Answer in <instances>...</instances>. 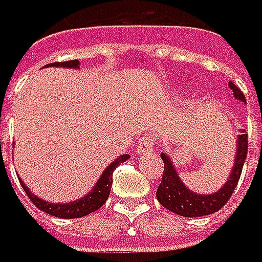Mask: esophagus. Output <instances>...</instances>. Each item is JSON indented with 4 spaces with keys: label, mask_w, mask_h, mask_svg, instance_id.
<instances>
[{
    "label": "esophagus",
    "mask_w": 262,
    "mask_h": 262,
    "mask_svg": "<svg viewBox=\"0 0 262 262\" xmlns=\"http://www.w3.org/2000/svg\"><path fill=\"white\" fill-rule=\"evenodd\" d=\"M155 140H157V137H155L153 134H143L140 138H138V143H137V151H138V155L150 153L153 150Z\"/></svg>",
    "instance_id": "esophagus-1"
}]
</instances>
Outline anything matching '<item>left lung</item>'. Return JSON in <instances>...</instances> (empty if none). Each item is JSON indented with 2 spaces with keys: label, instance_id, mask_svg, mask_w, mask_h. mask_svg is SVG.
<instances>
[{
  "label": "left lung",
  "instance_id": "1",
  "mask_svg": "<svg viewBox=\"0 0 262 262\" xmlns=\"http://www.w3.org/2000/svg\"><path fill=\"white\" fill-rule=\"evenodd\" d=\"M228 84L231 90H233L235 98L245 101V94L242 93V90L231 81ZM246 155H248V134L245 130H242V135L238 138V150H236V157H235V164H233V169H231V174L227 179L225 186L215 194L202 195V194L191 192L183 183H181V179L178 176V172L174 171V168H172L169 158L164 153H161L164 168H163L161 184L158 186V191H157L158 202L163 205V207H166L168 210L181 215V217H202V215H210L213 212H219L223 205L230 201L231 194L235 191L238 179L242 176V169H243V164L246 160Z\"/></svg>",
  "mask_w": 262,
  "mask_h": 262
}]
</instances>
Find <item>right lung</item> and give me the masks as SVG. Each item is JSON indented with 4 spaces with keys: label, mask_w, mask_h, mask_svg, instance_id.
<instances>
[{
    "label": "right lung",
    "mask_w": 262,
    "mask_h": 262,
    "mask_svg": "<svg viewBox=\"0 0 262 262\" xmlns=\"http://www.w3.org/2000/svg\"><path fill=\"white\" fill-rule=\"evenodd\" d=\"M47 67H68V68H78V60H70V61H57V63H50ZM125 160H128V155H122L114 163H111L105 171L102 172V176L99 178V181L96 183L93 191L84 195L83 199L75 201L71 204H50L45 202L39 197H35L29 189L24 186L23 187L26 194L29 195V199L32 201V204L37 209H40L43 212H47L53 217L58 219H78V217H84V215H90L93 212H96L98 209H101L102 205L107 201V197L111 194V186H112V172L116 169L120 163H124Z\"/></svg>",
    "instance_id": "right-lung-1"
}]
</instances>
